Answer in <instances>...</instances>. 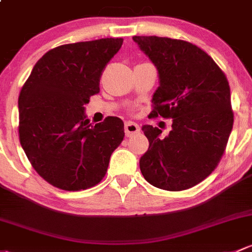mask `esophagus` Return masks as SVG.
<instances>
[{
	"label": "esophagus",
	"instance_id": "1",
	"mask_svg": "<svg viewBox=\"0 0 252 252\" xmlns=\"http://www.w3.org/2000/svg\"><path fill=\"white\" fill-rule=\"evenodd\" d=\"M139 126L137 125L136 123H132V121H127L125 124V133L127 137H131L133 136V134L138 133L139 132Z\"/></svg>",
	"mask_w": 252,
	"mask_h": 252
}]
</instances>
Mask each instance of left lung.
Segmentation results:
<instances>
[{
  "label": "left lung",
  "mask_w": 252,
  "mask_h": 252,
  "mask_svg": "<svg viewBox=\"0 0 252 252\" xmlns=\"http://www.w3.org/2000/svg\"><path fill=\"white\" fill-rule=\"evenodd\" d=\"M159 75L153 116L172 119V129L142 126L149 148L139 160L152 186L178 191L204 181L216 168L233 127L227 77L198 46L158 36H133Z\"/></svg>",
  "instance_id": "1"
}]
</instances>
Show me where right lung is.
Wrapping results in <instances>:
<instances>
[{"instance_id": "add662e5", "label": "right lung", "mask_w": 252, "mask_h": 252, "mask_svg": "<svg viewBox=\"0 0 252 252\" xmlns=\"http://www.w3.org/2000/svg\"><path fill=\"white\" fill-rule=\"evenodd\" d=\"M123 38H100L56 47L35 64L20 91L19 139L45 181L63 190L95 186L123 142L124 123L109 116L91 125L85 105L99 92L103 69Z\"/></svg>"}]
</instances>
